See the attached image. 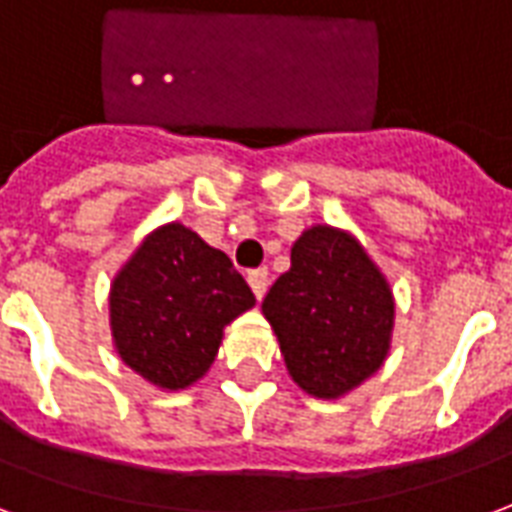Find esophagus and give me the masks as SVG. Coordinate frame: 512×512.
<instances>
[{
    "label": "esophagus",
    "instance_id": "34e87169",
    "mask_svg": "<svg viewBox=\"0 0 512 512\" xmlns=\"http://www.w3.org/2000/svg\"><path fill=\"white\" fill-rule=\"evenodd\" d=\"M248 283H251L256 300H261V297L267 294V286H270V272H267V267H259V270L248 272Z\"/></svg>",
    "mask_w": 512,
    "mask_h": 512
}]
</instances>
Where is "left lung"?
Masks as SVG:
<instances>
[{
    "label": "left lung",
    "mask_w": 512,
    "mask_h": 512,
    "mask_svg": "<svg viewBox=\"0 0 512 512\" xmlns=\"http://www.w3.org/2000/svg\"><path fill=\"white\" fill-rule=\"evenodd\" d=\"M261 313L302 393L335 401L379 371L390 354V281L349 231L316 223L292 245V267L272 283Z\"/></svg>",
    "instance_id": "8db88e82"
}]
</instances>
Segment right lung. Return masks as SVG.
Listing matches in <instances>:
<instances>
[{
  "label": "right lung",
  "mask_w": 512,
  "mask_h": 512,
  "mask_svg": "<svg viewBox=\"0 0 512 512\" xmlns=\"http://www.w3.org/2000/svg\"><path fill=\"white\" fill-rule=\"evenodd\" d=\"M256 305L223 251L182 223L149 231L111 281L108 324L119 360L160 390L210 371L223 327Z\"/></svg>",
  "instance_id": "add662e5"
}]
</instances>
